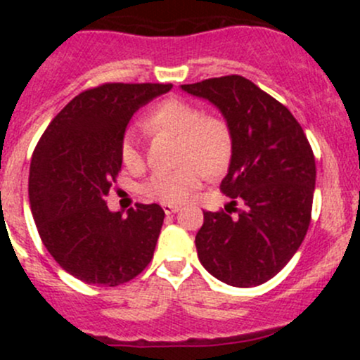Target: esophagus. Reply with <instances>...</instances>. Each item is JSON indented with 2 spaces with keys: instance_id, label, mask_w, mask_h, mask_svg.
Here are the masks:
<instances>
[{
  "instance_id": "1",
  "label": "esophagus",
  "mask_w": 360,
  "mask_h": 360,
  "mask_svg": "<svg viewBox=\"0 0 360 360\" xmlns=\"http://www.w3.org/2000/svg\"><path fill=\"white\" fill-rule=\"evenodd\" d=\"M177 210H179V207L177 205H169V203H165V205H163V212H165L167 216H172V214H176Z\"/></svg>"
}]
</instances>
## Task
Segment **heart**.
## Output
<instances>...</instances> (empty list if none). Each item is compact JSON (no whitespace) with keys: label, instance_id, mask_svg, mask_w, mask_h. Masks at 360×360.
<instances>
[{"label":"heart","instance_id":"b5f03b06","mask_svg":"<svg viewBox=\"0 0 360 360\" xmlns=\"http://www.w3.org/2000/svg\"><path fill=\"white\" fill-rule=\"evenodd\" d=\"M151 132L181 136V162L176 170H160L144 183L143 193L151 200L169 205L186 202L202 186L207 172L217 176L228 169L233 158V132L223 118L203 115L188 101L165 99L157 104L144 122ZM120 157L129 170L144 165V155L136 132L129 130L120 144Z\"/></svg>","mask_w":360,"mask_h":360}]
</instances>
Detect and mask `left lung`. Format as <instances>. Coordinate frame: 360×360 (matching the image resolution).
I'll return each mask as SVG.
<instances>
[{"mask_svg": "<svg viewBox=\"0 0 360 360\" xmlns=\"http://www.w3.org/2000/svg\"><path fill=\"white\" fill-rule=\"evenodd\" d=\"M181 89L219 108L235 144L219 186L231 202L226 210L203 212L198 259L228 285L264 284L289 263L310 226L317 174L310 143L292 112L244 76ZM238 201L244 210L234 207Z\"/></svg>", "mask_w": 360, "mask_h": 360, "instance_id": "obj_1", "label": "left lung"}]
</instances>
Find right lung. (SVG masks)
<instances>
[{"mask_svg":"<svg viewBox=\"0 0 360 360\" xmlns=\"http://www.w3.org/2000/svg\"><path fill=\"white\" fill-rule=\"evenodd\" d=\"M170 83H103L78 94L39 137L29 167V202L43 245L82 282L116 288L153 257L163 212L136 203L127 216L106 197L122 170L120 144L143 104Z\"/></svg>","mask_w":360,"mask_h":360,"instance_id":"right-lung-1","label":"right lung"}]
</instances>
